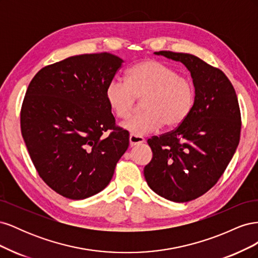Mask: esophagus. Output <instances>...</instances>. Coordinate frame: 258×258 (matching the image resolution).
<instances>
[{
	"label": "esophagus",
	"instance_id": "34e87169",
	"mask_svg": "<svg viewBox=\"0 0 258 258\" xmlns=\"http://www.w3.org/2000/svg\"><path fill=\"white\" fill-rule=\"evenodd\" d=\"M129 142H130V146H136V145H139V144H142L144 142V138L141 137V136L130 135Z\"/></svg>",
	"mask_w": 258,
	"mask_h": 258
}]
</instances>
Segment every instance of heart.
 I'll list each match as a JSON object with an SVG mask.
<instances>
[{"instance_id":"1","label":"heart","mask_w":258,"mask_h":258,"mask_svg":"<svg viewBox=\"0 0 258 258\" xmlns=\"http://www.w3.org/2000/svg\"><path fill=\"white\" fill-rule=\"evenodd\" d=\"M104 96L108 107L119 119H126L138 98H143L142 112L132 115L122 127L132 135L143 136L160 129L175 128L188 117L196 101V89L188 77L178 75L172 67L145 60L124 73V83L113 80Z\"/></svg>"}]
</instances>
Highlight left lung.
Listing matches in <instances>:
<instances>
[{"mask_svg":"<svg viewBox=\"0 0 258 258\" xmlns=\"http://www.w3.org/2000/svg\"><path fill=\"white\" fill-rule=\"evenodd\" d=\"M188 69L196 89L190 115L174 130L147 140L153 158L144 168L148 186L159 196L187 202L217 183L235 154L241 113L235 88L220 69L190 53L155 52Z\"/></svg>","mask_w":258,"mask_h":258,"instance_id":"left-lung-1","label":"left lung"}]
</instances>
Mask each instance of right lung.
Returning a JSON list of instances; mask_svg holds the SVG:
<instances>
[{"instance_id":"add662e5","label":"right lung","mask_w":258,"mask_h":258,"mask_svg":"<svg viewBox=\"0 0 258 258\" xmlns=\"http://www.w3.org/2000/svg\"><path fill=\"white\" fill-rule=\"evenodd\" d=\"M122 62L108 52L73 56L43 68L29 84L21 135L38 175L66 198L103 190L129 146V132L116 126L104 96Z\"/></svg>"}]
</instances>
